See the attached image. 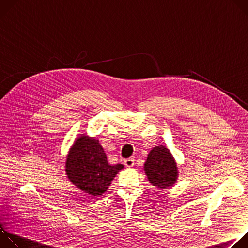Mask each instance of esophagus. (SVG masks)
<instances>
[{
	"label": "esophagus",
	"mask_w": 248,
	"mask_h": 248,
	"mask_svg": "<svg viewBox=\"0 0 248 248\" xmlns=\"http://www.w3.org/2000/svg\"><path fill=\"white\" fill-rule=\"evenodd\" d=\"M124 166H125V167L130 168V167H132V166L134 165V159H132V158L125 159V160L124 161Z\"/></svg>",
	"instance_id": "obj_1"
}]
</instances>
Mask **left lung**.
Listing matches in <instances>:
<instances>
[{
    "instance_id": "obj_1",
    "label": "left lung",
    "mask_w": 248,
    "mask_h": 248,
    "mask_svg": "<svg viewBox=\"0 0 248 248\" xmlns=\"http://www.w3.org/2000/svg\"><path fill=\"white\" fill-rule=\"evenodd\" d=\"M144 170L151 185L160 189L170 187L178 180L176 163L170 150L163 145L155 146L150 151Z\"/></svg>"
}]
</instances>
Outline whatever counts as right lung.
Returning <instances> with one entry per match:
<instances>
[{
    "instance_id": "right-lung-1",
    "label": "right lung",
    "mask_w": 248,
    "mask_h": 248,
    "mask_svg": "<svg viewBox=\"0 0 248 248\" xmlns=\"http://www.w3.org/2000/svg\"><path fill=\"white\" fill-rule=\"evenodd\" d=\"M122 169V164L110 165L99 140L85 134L77 138L65 161L67 179L78 188L94 197L107 191Z\"/></svg>"
}]
</instances>
